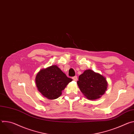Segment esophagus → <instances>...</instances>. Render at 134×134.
<instances>
[{"label":"esophagus","mask_w":134,"mask_h":134,"mask_svg":"<svg viewBox=\"0 0 134 134\" xmlns=\"http://www.w3.org/2000/svg\"><path fill=\"white\" fill-rule=\"evenodd\" d=\"M72 80H74V81H77V77L76 76H74V77L72 78Z\"/></svg>","instance_id":"esophagus-1"}]
</instances>
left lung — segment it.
Segmentation results:
<instances>
[{
    "label": "left lung",
    "mask_w": 134,
    "mask_h": 134,
    "mask_svg": "<svg viewBox=\"0 0 134 134\" xmlns=\"http://www.w3.org/2000/svg\"><path fill=\"white\" fill-rule=\"evenodd\" d=\"M77 83L84 96L91 100L101 98L108 86V83L104 76L91 69L85 70L80 75Z\"/></svg>",
    "instance_id": "1"
}]
</instances>
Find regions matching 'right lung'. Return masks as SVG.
Here are the masks:
<instances>
[{
    "instance_id": "right-lung-1",
    "label": "right lung",
    "mask_w": 134,
    "mask_h": 134,
    "mask_svg": "<svg viewBox=\"0 0 134 134\" xmlns=\"http://www.w3.org/2000/svg\"><path fill=\"white\" fill-rule=\"evenodd\" d=\"M72 81L56 65L41 69L35 77L38 91L49 100L59 98L62 91Z\"/></svg>"
}]
</instances>
